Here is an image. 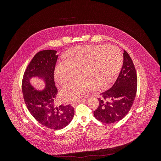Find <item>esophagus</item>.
<instances>
[{
  "mask_svg": "<svg viewBox=\"0 0 161 161\" xmlns=\"http://www.w3.org/2000/svg\"><path fill=\"white\" fill-rule=\"evenodd\" d=\"M86 100L85 99H81V100H80V101H76V102H74V103H71V105L72 106H75L76 104H78V103H81V102H85Z\"/></svg>",
  "mask_w": 161,
  "mask_h": 161,
  "instance_id": "obj_1",
  "label": "esophagus"
}]
</instances>
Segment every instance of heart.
Instances as JSON below:
<instances>
[{"mask_svg":"<svg viewBox=\"0 0 161 161\" xmlns=\"http://www.w3.org/2000/svg\"><path fill=\"white\" fill-rule=\"evenodd\" d=\"M66 61L58 62L54 79L59 84L70 81L77 70L79 78L60 91L63 101H76L92 88L105 89L118 75L122 64V53L115 46L75 47L67 52Z\"/></svg>","mask_w":161,"mask_h":161,"instance_id":"obj_1","label":"heart"}]
</instances>
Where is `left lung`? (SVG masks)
<instances>
[{"instance_id":"obj_1","label":"left lung","mask_w":161,"mask_h":161,"mask_svg":"<svg viewBox=\"0 0 161 161\" xmlns=\"http://www.w3.org/2000/svg\"><path fill=\"white\" fill-rule=\"evenodd\" d=\"M118 79L111 89L102 92L99 105L94 111L95 118L104 124L122 119L128 114L134 101L137 91V75L134 63L126 51Z\"/></svg>"}]
</instances>
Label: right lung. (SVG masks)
Returning a JSON list of instances; mask_svg holds the SVG:
<instances>
[{
	"instance_id": "1",
	"label": "right lung",
	"mask_w": 161,
	"mask_h": 161,
	"mask_svg": "<svg viewBox=\"0 0 161 161\" xmlns=\"http://www.w3.org/2000/svg\"><path fill=\"white\" fill-rule=\"evenodd\" d=\"M57 51L47 50L37 52L29 64L22 81L23 98L32 116L39 123L53 130H61L73 119L75 109L70 105L55 104L58 90L53 72L58 55ZM33 77L42 80L45 88L37 90L31 83Z\"/></svg>"
}]
</instances>
